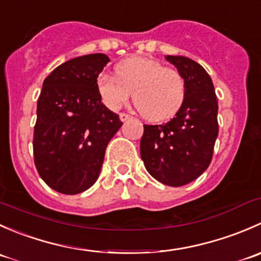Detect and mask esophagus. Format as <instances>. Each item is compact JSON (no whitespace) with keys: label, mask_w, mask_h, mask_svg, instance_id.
<instances>
[{"label":"esophagus","mask_w":261,"mask_h":261,"mask_svg":"<svg viewBox=\"0 0 261 261\" xmlns=\"http://www.w3.org/2000/svg\"><path fill=\"white\" fill-rule=\"evenodd\" d=\"M130 118H131L130 115H127V114H120V120L122 121V122H125V121L130 120Z\"/></svg>","instance_id":"34e87169"}]
</instances>
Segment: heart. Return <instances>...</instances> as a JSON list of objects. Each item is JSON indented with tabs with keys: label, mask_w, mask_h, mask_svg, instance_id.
<instances>
[{
	"label": "heart",
	"mask_w": 261,
	"mask_h": 261,
	"mask_svg": "<svg viewBox=\"0 0 261 261\" xmlns=\"http://www.w3.org/2000/svg\"><path fill=\"white\" fill-rule=\"evenodd\" d=\"M116 77L101 74L97 91L110 110L125 106L134 92V103L141 116L150 121L169 118L178 110L186 96V81L177 69L163 67L158 60L131 57L115 67Z\"/></svg>",
	"instance_id": "1"
}]
</instances>
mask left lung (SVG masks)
I'll use <instances>...</instances> for the list:
<instances>
[{
    "instance_id": "8db88e82",
    "label": "left lung",
    "mask_w": 261,
    "mask_h": 261,
    "mask_svg": "<svg viewBox=\"0 0 261 261\" xmlns=\"http://www.w3.org/2000/svg\"><path fill=\"white\" fill-rule=\"evenodd\" d=\"M186 81V96L175 117L164 125H144L140 155L152 178L170 187L197 179L208 168L218 135L217 97L202 65L167 55Z\"/></svg>"
}]
</instances>
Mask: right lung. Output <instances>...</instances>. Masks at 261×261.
Wrapping results in <instances>:
<instances>
[{
    "label": "right lung",
    "instance_id": "1",
    "mask_svg": "<svg viewBox=\"0 0 261 261\" xmlns=\"http://www.w3.org/2000/svg\"><path fill=\"white\" fill-rule=\"evenodd\" d=\"M110 58H73L45 78L34 127V163L54 191L77 194L98 179L110 140L122 122L101 102L97 78Z\"/></svg>",
    "mask_w": 261,
    "mask_h": 261
}]
</instances>
